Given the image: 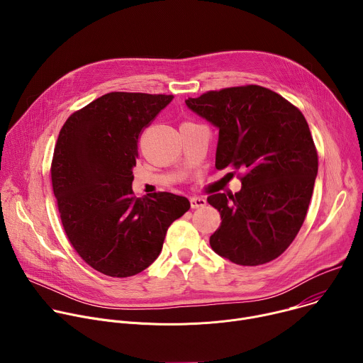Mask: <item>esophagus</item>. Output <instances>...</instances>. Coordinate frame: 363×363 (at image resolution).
I'll list each match as a JSON object with an SVG mask.
<instances>
[{"label": "esophagus", "instance_id": "34e87169", "mask_svg": "<svg viewBox=\"0 0 363 363\" xmlns=\"http://www.w3.org/2000/svg\"><path fill=\"white\" fill-rule=\"evenodd\" d=\"M189 201L192 208H202V206L206 205V199L203 196H191Z\"/></svg>", "mask_w": 363, "mask_h": 363}]
</instances>
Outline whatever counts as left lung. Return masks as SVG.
<instances>
[{
    "instance_id": "1",
    "label": "left lung",
    "mask_w": 363,
    "mask_h": 363,
    "mask_svg": "<svg viewBox=\"0 0 363 363\" xmlns=\"http://www.w3.org/2000/svg\"><path fill=\"white\" fill-rule=\"evenodd\" d=\"M185 103L220 129L216 168L244 171L238 192L206 198L223 220L211 248L240 266L274 260L301 228L318 175L303 113L257 84L211 90Z\"/></svg>"
}]
</instances>
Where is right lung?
<instances>
[{"label": "right lung", "mask_w": 363, "mask_h": 363, "mask_svg": "<svg viewBox=\"0 0 363 363\" xmlns=\"http://www.w3.org/2000/svg\"><path fill=\"white\" fill-rule=\"evenodd\" d=\"M172 99L112 91L74 112L59 133L50 171L62 224L77 254L106 276L149 267L191 206L171 192L132 191L139 135Z\"/></svg>", "instance_id": "obj_1"}]
</instances>
